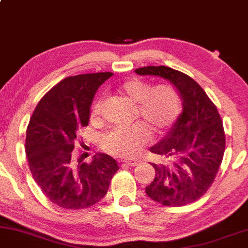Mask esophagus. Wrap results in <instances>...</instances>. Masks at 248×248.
Listing matches in <instances>:
<instances>
[{
    "label": "esophagus",
    "mask_w": 248,
    "mask_h": 248,
    "mask_svg": "<svg viewBox=\"0 0 248 248\" xmlns=\"http://www.w3.org/2000/svg\"><path fill=\"white\" fill-rule=\"evenodd\" d=\"M123 162L125 164H126V166H130V167H135V166H137L138 163H140V161H138V159H135V158L124 159Z\"/></svg>",
    "instance_id": "obj_1"
}]
</instances>
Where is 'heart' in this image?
Segmentation results:
<instances>
[{"instance_id":"1","label":"heart","mask_w":248,"mask_h":248,"mask_svg":"<svg viewBox=\"0 0 248 248\" xmlns=\"http://www.w3.org/2000/svg\"><path fill=\"white\" fill-rule=\"evenodd\" d=\"M118 92L129 102L135 104V114L142 125L131 127H114L103 138V148L116 156L135 155L149 142L150 134H161L169 129L181 112V98L171 85L161 84L151 87L149 82L140 79H130L118 87ZM100 98L92 106L91 118L99 119Z\"/></svg>"}]
</instances>
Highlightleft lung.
Returning <instances> with one entry per match:
<instances>
[{
  "instance_id": "8db88e82",
  "label": "left lung",
  "mask_w": 248,
  "mask_h": 248,
  "mask_svg": "<svg viewBox=\"0 0 248 248\" xmlns=\"http://www.w3.org/2000/svg\"><path fill=\"white\" fill-rule=\"evenodd\" d=\"M140 76L166 79L177 90L183 110L167 135L150 148L159 157L146 195L163 206L181 207L208 190L225 153V131L217 106L187 74L167 66H146Z\"/></svg>"
}]
</instances>
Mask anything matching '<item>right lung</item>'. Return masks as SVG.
I'll list each match as a JSON object with an SVG mask.
<instances>
[{"label":"right lung","instance_id":"obj_1","mask_svg":"<svg viewBox=\"0 0 248 248\" xmlns=\"http://www.w3.org/2000/svg\"><path fill=\"white\" fill-rule=\"evenodd\" d=\"M112 74L65 78L42 97L29 121L26 155L31 175L45 195L62 208H89L99 202L119 169L106 154H95L91 163H77L72 154L79 129L89 124L95 92Z\"/></svg>","mask_w":248,"mask_h":248}]
</instances>
